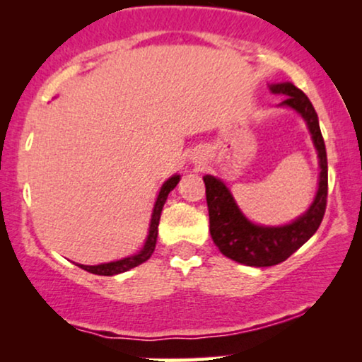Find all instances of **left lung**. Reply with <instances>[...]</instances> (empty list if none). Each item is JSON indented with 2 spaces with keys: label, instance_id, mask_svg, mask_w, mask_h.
<instances>
[{
  "label": "left lung",
  "instance_id": "8db88e82",
  "mask_svg": "<svg viewBox=\"0 0 362 362\" xmlns=\"http://www.w3.org/2000/svg\"><path fill=\"white\" fill-rule=\"evenodd\" d=\"M272 93L285 95L281 105H288L305 118L320 158V186L313 204L300 219L281 227L252 224L237 207L229 189L214 176H204L206 201L209 209V230L214 244L229 259L249 267H272L285 262L318 230L328 199V158L321 135L318 115L310 98L293 83L270 86Z\"/></svg>",
  "mask_w": 362,
  "mask_h": 362
}]
</instances>
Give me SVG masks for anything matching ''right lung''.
Returning a JSON list of instances; mask_svg holds the SVG:
<instances>
[{
    "instance_id": "obj_1",
    "label": "right lung",
    "mask_w": 362,
    "mask_h": 362,
    "mask_svg": "<svg viewBox=\"0 0 362 362\" xmlns=\"http://www.w3.org/2000/svg\"><path fill=\"white\" fill-rule=\"evenodd\" d=\"M180 182V176H173L168 180L165 185H163L160 194H158L155 209H153V216H151V224H150V234H148L146 244L143 247L140 254L127 257L123 260H117V262H110V264H102V265H78L81 269L90 272V274L95 275H117V274H123V272L133 269V267L143 264L150 259L153 252H155V245H156V237H158V224H160V217H161V211L163 206H165L166 197L170 194V191L175 189V186Z\"/></svg>"
}]
</instances>
